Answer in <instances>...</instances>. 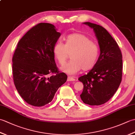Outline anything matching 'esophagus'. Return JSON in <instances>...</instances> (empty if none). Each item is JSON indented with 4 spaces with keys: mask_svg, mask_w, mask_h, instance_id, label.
Wrapping results in <instances>:
<instances>
[{
    "mask_svg": "<svg viewBox=\"0 0 135 135\" xmlns=\"http://www.w3.org/2000/svg\"><path fill=\"white\" fill-rule=\"evenodd\" d=\"M75 81V79H74L73 77H71V76H68V78H67V81Z\"/></svg>",
    "mask_w": 135,
    "mask_h": 135,
    "instance_id": "esophagus-1",
    "label": "esophagus"
}]
</instances>
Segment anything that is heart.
Masks as SVG:
<instances>
[{"mask_svg":"<svg viewBox=\"0 0 135 135\" xmlns=\"http://www.w3.org/2000/svg\"><path fill=\"white\" fill-rule=\"evenodd\" d=\"M54 56L61 65H64L71 54V61L61 68L63 72L73 75L82 69L88 71L96 64L99 54L98 45L85 35L74 33L65 39L64 45L57 42L53 49Z\"/></svg>","mask_w":135,"mask_h":135,"instance_id":"heart-1","label":"heart"}]
</instances>
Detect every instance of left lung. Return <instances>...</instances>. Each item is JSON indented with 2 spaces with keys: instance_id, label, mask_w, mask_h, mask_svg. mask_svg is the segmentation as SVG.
<instances>
[{
  "instance_id": "left-lung-1",
  "label": "left lung",
  "mask_w": 135,
  "mask_h": 135,
  "mask_svg": "<svg viewBox=\"0 0 135 135\" xmlns=\"http://www.w3.org/2000/svg\"><path fill=\"white\" fill-rule=\"evenodd\" d=\"M84 24L93 30L100 54L92 69L78 78L84 84L80 96L85 104L99 105L108 102L119 86L122 75V56L117 43L104 28L89 22Z\"/></svg>"
}]
</instances>
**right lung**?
I'll return each instance as SVG.
<instances>
[{"label": "right lung", "mask_w": 135, "mask_h": 135, "mask_svg": "<svg viewBox=\"0 0 135 135\" xmlns=\"http://www.w3.org/2000/svg\"><path fill=\"white\" fill-rule=\"evenodd\" d=\"M60 35L53 24L42 22L18 43L12 59L14 83L30 105L42 107L49 103L67 81V75L60 72L54 60L53 49Z\"/></svg>", "instance_id": "right-lung-1"}]
</instances>
